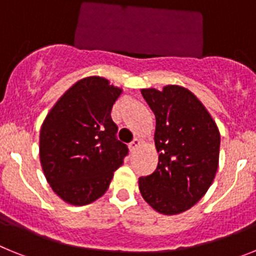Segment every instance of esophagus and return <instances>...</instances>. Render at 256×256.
Masks as SVG:
<instances>
[{
	"label": "esophagus",
	"mask_w": 256,
	"mask_h": 256,
	"mask_svg": "<svg viewBox=\"0 0 256 256\" xmlns=\"http://www.w3.org/2000/svg\"><path fill=\"white\" fill-rule=\"evenodd\" d=\"M142 146V139H139V138H135L134 140L131 142L130 143V150H136L139 146Z\"/></svg>",
	"instance_id": "34e87169"
}]
</instances>
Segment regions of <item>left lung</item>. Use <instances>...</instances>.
Listing matches in <instances>:
<instances>
[{
    "mask_svg": "<svg viewBox=\"0 0 256 256\" xmlns=\"http://www.w3.org/2000/svg\"><path fill=\"white\" fill-rule=\"evenodd\" d=\"M142 94L156 116L158 165L153 174L139 179V190L160 214H182L214 182L220 132L206 106L184 86L142 88Z\"/></svg>",
    "mask_w": 256,
    "mask_h": 256,
    "instance_id": "left-lung-1",
    "label": "left lung"
}]
</instances>
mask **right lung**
Segmentation results:
<instances>
[{"label": "right lung", "mask_w": 256, "mask_h": 256, "mask_svg": "<svg viewBox=\"0 0 256 256\" xmlns=\"http://www.w3.org/2000/svg\"><path fill=\"white\" fill-rule=\"evenodd\" d=\"M122 88L104 77L77 81L59 98L40 131V161L46 180L64 202L88 205L110 188L128 154L110 117Z\"/></svg>", "instance_id": "obj_1"}]
</instances>
